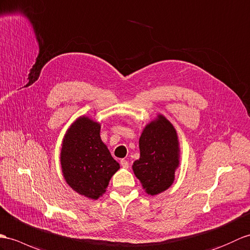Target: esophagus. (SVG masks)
Returning <instances> with one entry per match:
<instances>
[{"instance_id":"1","label":"esophagus","mask_w":250,"mask_h":250,"mask_svg":"<svg viewBox=\"0 0 250 250\" xmlns=\"http://www.w3.org/2000/svg\"><path fill=\"white\" fill-rule=\"evenodd\" d=\"M120 164L124 168H129V162H127L126 160H124V159L120 160Z\"/></svg>"}]
</instances>
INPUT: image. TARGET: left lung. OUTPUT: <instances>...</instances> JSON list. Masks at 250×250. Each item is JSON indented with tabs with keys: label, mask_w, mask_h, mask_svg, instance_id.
<instances>
[{
	"label": "left lung",
	"mask_w": 250,
	"mask_h": 250,
	"mask_svg": "<svg viewBox=\"0 0 250 250\" xmlns=\"http://www.w3.org/2000/svg\"><path fill=\"white\" fill-rule=\"evenodd\" d=\"M141 156L132 165L148 195H158L171 187L180 165V144L175 126L159 114L144 127L139 137Z\"/></svg>",
	"instance_id": "8db88e82"
}]
</instances>
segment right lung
Masks as SVG:
<instances>
[{"label":"right lung","mask_w":250,"mask_h":250,"mask_svg":"<svg viewBox=\"0 0 250 250\" xmlns=\"http://www.w3.org/2000/svg\"><path fill=\"white\" fill-rule=\"evenodd\" d=\"M101 125L81 116L62 138L61 165L62 176L74 191L97 200L105 193L109 180L120 165L100 137Z\"/></svg>","instance_id":"obj_1"}]
</instances>
